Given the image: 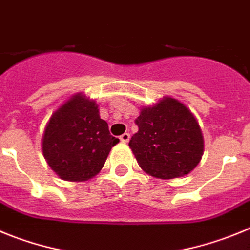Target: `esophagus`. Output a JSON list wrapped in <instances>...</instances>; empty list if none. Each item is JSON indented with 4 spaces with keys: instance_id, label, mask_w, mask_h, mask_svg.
<instances>
[{
    "instance_id": "34e87169",
    "label": "esophagus",
    "mask_w": 250,
    "mask_h": 250,
    "mask_svg": "<svg viewBox=\"0 0 250 250\" xmlns=\"http://www.w3.org/2000/svg\"><path fill=\"white\" fill-rule=\"evenodd\" d=\"M120 140L123 141V143H127V141L130 140V134H129V132H125V134H123V135L120 136Z\"/></svg>"
}]
</instances>
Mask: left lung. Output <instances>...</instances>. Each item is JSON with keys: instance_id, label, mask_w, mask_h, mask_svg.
Segmentation results:
<instances>
[{"instance_id": "obj_1", "label": "left lung", "mask_w": 250, "mask_h": 250, "mask_svg": "<svg viewBox=\"0 0 250 250\" xmlns=\"http://www.w3.org/2000/svg\"><path fill=\"white\" fill-rule=\"evenodd\" d=\"M139 131L129 143L138 164L154 178L174 179L191 173L204 154L199 123L187 105L170 96L143 106Z\"/></svg>"}]
</instances>
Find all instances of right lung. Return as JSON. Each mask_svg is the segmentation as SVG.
<instances>
[{
  "label": "right lung",
  "instance_id": "add662e5",
  "mask_svg": "<svg viewBox=\"0 0 250 250\" xmlns=\"http://www.w3.org/2000/svg\"><path fill=\"white\" fill-rule=\"evenodd\" d=\"M119 139L110 135L96 101L83 92L72 95L52 112L41 147L48 167L63 180L85 182L100 173Z\"/></svg>",
  "mask_w": 250,
  "mask_h": 250
}]
</instances>
